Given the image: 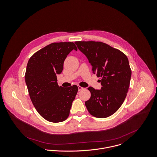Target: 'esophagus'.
I'll use <instances>...</instances> for the list:
<instances>
[{
	"label": "esophagus",
	"mask_w": 157,
	"mask_h": 157,
	"mask_svg": "<svg viewBox=\"0 0 157 157\" xmlns=\"http://www.w3.org/2000/svg\"><path fill=\"white\" fill-rule=\"evenodd\" d=\"M83 89H84L83 87L78 86V90H79V91H81V90H83Z\"/></svg>",
	"instance_id": "1"
}]
</instances>
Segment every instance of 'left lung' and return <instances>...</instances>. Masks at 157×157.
I'll return each mask as SVG.
<instances>
[{"label": "left lung", "instance_id": "1", "mask_svg": "<svg viewBox=\"0 0 157 157\" xmlns=\"http://www.w3.org/2000/svg\"><path fill=\"white\" fill-rule=\"evenodd\" d=\"M92 66L94 74L101 77V90L89 87L91 97L85 102L88 112L98 118H106L121 106L128 93L131 70L127 56L102 42L76 41Z\"/></svg>", "mask_w": 157, "mask_h": 157}]
</instances>
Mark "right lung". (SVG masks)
Wrapping results in <instances>:
<instances>
[{"instance_id":"obj_1","label":"right lung","mask_w":157,"mask_h":157,"mask_svg":"<svg viewBox=\"0 0 157 157\" xmlns=\"http://www.w3.org/2000/svg\"><path fill=\"white\" fill-rule=\"evenodd\" d=\"M77 48L72 42L53 43L29 59L25 82L31 100L38 113L49 122L64 121L69 116L78 88L59 86L57 75L63 70L67 56Z\"/></svg>"}]
</instances>
